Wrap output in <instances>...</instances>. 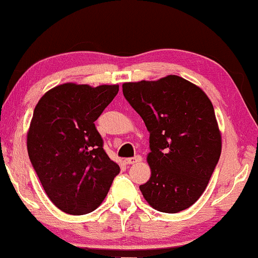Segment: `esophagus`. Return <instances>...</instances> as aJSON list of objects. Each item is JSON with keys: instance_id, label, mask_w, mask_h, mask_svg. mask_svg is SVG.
<instances>
[{"instance_id": "esophagus-1", "label": "esophagus", "mask_w": 258, "mask_h": 258, "mask_svg": "<svg viewBox=\"0 0 258 258\" xmlns=\"http://www.w3.org/2000/svg\"><path fill=\"white\" fill-rule=\"evenodd\" d=\"M140 161H142V157L141 155H136V157H132V158H127V159H124V163L126 164H136V163H140Z\"/></svg>"}]
</instances>
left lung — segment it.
<instances>
[{
	"instance_id": "left-lung-1",
	"label": "left lung",
	"mask_w": 258,
	"mask_h": 258,
	"mask_svg": "<svg viewBox=\"0 0 258 258\" xmlns=\"http://www.w3.org/2000/svg\"><path fill=\"white\" fill-rule=\"evenodd\" d=\"M122 92L143 118L151 152L144 200L164 213H179L202 196L222 153V135L205 92L182 77L127 82Z\"/></svg>"
}]
</instances>
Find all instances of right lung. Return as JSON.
<instances>
[{
    "label": "right lung",
    "instance_id": "obj_1",
    "mask_svg": "<svg viewBox=\"0 0 258 258\" xmlns=\"http://www.w3.org/2000/svg\"><path fill=\"white\" fill-rule=\"evenodd\" d=\"M117 92V84L63 83L47 90L34 109L28 154L45 194L64 213L97 209L120 172L94 124Z\"/></svg>",
    "mask_w": 258,
    "mask_h": 258
}]
</instances>
